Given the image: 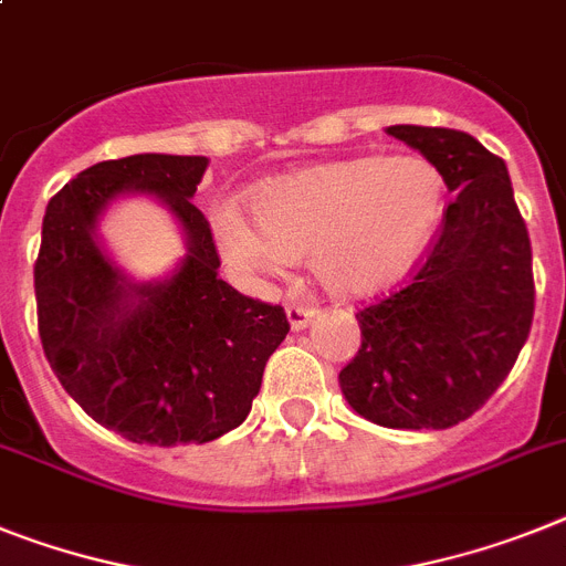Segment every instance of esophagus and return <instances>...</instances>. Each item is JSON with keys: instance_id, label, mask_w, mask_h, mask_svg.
<instances>
[{"instance_id": "obj_1", "label": "esophagus", "mask_w": 566, "mask_h": 566, "mask_svg": "<svg viewBox=\"0 0 566 566\" xmlns=\"http://www.w3.org/2000/svg\"><path fill=\"white\" fill-rule=\"evenodd\" d=\"M313 316H316V307L302 305V302H287V319H291L293 331H302V327L311 325Z\"/></svg>"}]
</instances>
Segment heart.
Masks as SVG:
<instances>
[{
    "label": "heart",
    "instance_id": "heart-1",
    "mask_svg": "<svg viewBox=\"0 0 566 566\" xmlns=\"http://www.w3.org/2000/svg\"><path fill=\"white\" fill-rule=\"evenodd\" d=\"M443 175L417 155L342 158L273 178L250 192L253 224L216 212L221 250L253 273L307 255L322 287L363 296L406 273L443 216Z\"/></svg>",
    "mask_w": 566,
    "mask_h": 566
}]
</instances>
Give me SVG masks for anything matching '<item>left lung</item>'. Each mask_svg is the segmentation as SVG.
<instances>
[{
  "label": "left lung",
  "instance_id": "8db88e82",
  "mask_svg": "<svg viewBox=\"0 0 566 566\" xmlns=\"http://www.w3.org/2000/svg\"><path fill=\"white\" fill-rule=\"evenodd\" d=\"M443 175L454 201L400 291L356 313L363 345L339 371L345 400L386 429H449L510 377L535 313L533 247L512 180L472 135L388 126Z\"/></svg>",
  "mask_w": 566,
  "mask_h": 566
}]
</instances>
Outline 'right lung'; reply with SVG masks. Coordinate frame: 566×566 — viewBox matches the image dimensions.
Returning a JSON list of instances; mask_svg holds the SVG:
<instances>
[{"label": "right lung", "instance_id": "right-lung-1", "mask_svg": "<svg viewBox=\"0 0 566 566\" xmlns=\"http://www.w3.org/2000/svg\"><path fill=\"white\" fill-rule=\"evenodd\" d=\"M207 166L201 155L103 160L69 180L42 218V350L85 415L132 443H210L241 426L291 331L282 305L218 279L210 221L189 201ZM132 188L158 193L188 232V259L166 283L132 285L93 239L98 210Z\"/></svg>", "mask_w": 566, "mask_h": 566}]
</instances>
